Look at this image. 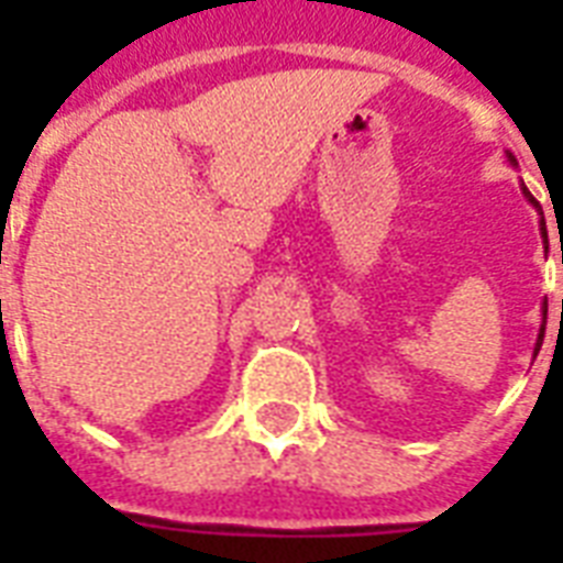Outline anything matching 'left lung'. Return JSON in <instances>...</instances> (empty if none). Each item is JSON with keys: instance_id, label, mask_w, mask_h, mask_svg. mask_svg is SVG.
<instances>
[{"instance_id": "left-lung-1", "label": "left lung", "mask_w": 563, "mask_h": 563, "mask_svg": "<svg viewBox=\"0 0 563 563\" xmlns=\"http://www.w3.org/2000/svg\"><path fill=\"white\" fill-rule=\"evenodd\" d=\"M508 161H511V163H515V166H517L515 154H508ZM523 192H526V198H529V201L534 203V198H532V195H529V189L523 187ZM534 207H538V203H534ZM541 236L547 239V221H543V219H541ZM561 263H563V260H561ZM541 344H543V330H541V335H538V344H534V356H538V351H541Z\"/></svg>"}]
</instances>
